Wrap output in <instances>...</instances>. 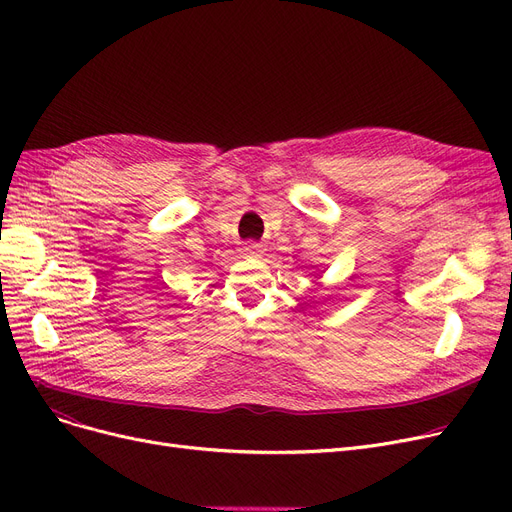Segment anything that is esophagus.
Listing matches in <instances>:
<instances>
[{
	"mask_svg": "<svg viewBox=\"0 0 512 512\" xmlns=\"http://www.w3.org/2000/svg\"><path fill=\"white\" fill-rule=\"evenodd\" d=\"M245 253H249V255H261V245H255V242H251V245H247L245 247Z\"/></svg>",
	"mask_w": 512,
	"mask_h": 512,
	"instance_id": "obj_1",
	"label": "esophagus"
}]
</instances>
